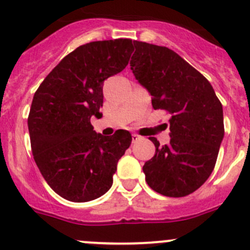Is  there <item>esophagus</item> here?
Returning a JSON list of instances; mask_svg holds the SVG:
<instances>
[{
	"label": "esophagus",
	"instance_id": "1",
	"mask_svg": "<svg viewBox=\"0 0 250 250\" xmlns=\"http://www.w3.org/2000/svg\"><path fill=\"white\" fill-rule=\"evenodd\" d=\"M140 139H141L140 135H138V134H132V140H133V143H135V141H138V140H140Z\"/></svg>",
	"mask_w": 250,
	"mask_h": 250
}]
</instances>
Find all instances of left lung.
I'll return each mask as SVG.
<instances>
[{
    "instance_id": "8db88e82",
    "label": "left lung",
    "mask_w": 250,
    "mask_h": 250,
    "mask_svg": "<svg viewBox=\"0 0 250 250\" xmlns=\"http://www.w3.org/2000/svg\"><path fill=\"white\" fill-rule=\"evenodd\" d=\"M130 70L152 97V107L169 112L168 145L156 138L145 162L146 183L168 197H184L206 183L224 139L223 105L202 74L167 47L134 41Z\"/></svg>"
}]
</instances>
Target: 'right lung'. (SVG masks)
<instances>
[{"instance_id":"1","label":"right lung","mask_w":250,"mask_h":250,"mask_svg":"<svg viewBox=\"0 0 250 250\" xmlns=\"http://www.w3.org/2000/svg\"><path fill=\"white\" fill-rule=\"evenodd\" d=\"M132 40L97 41L67 54L36 90L27 127L34 160L53 191L71 202L99 198L112 186L117 162L132 143L128 130L97 133L103 84L128 65Z\"/></svg>"}]
</instances>
